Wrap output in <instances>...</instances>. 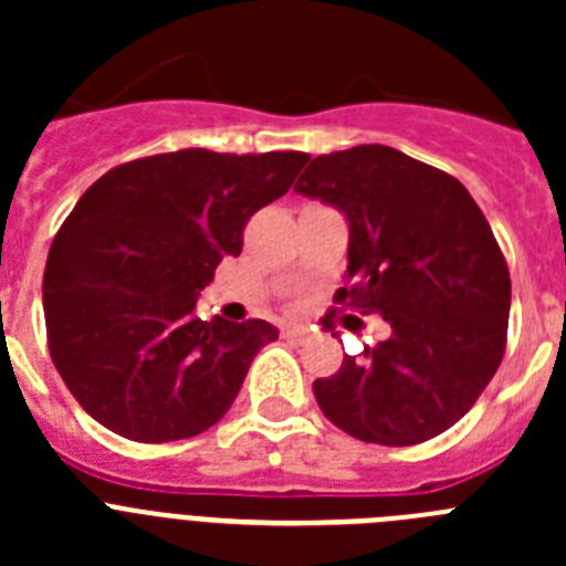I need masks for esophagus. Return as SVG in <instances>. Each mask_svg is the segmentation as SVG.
<instances>
[{"label": "esophagus", "instance_id": "esophagus-1", "mask_svg": "<svg viewBox=\"0 0 566 566\" xmlns=\"http://www.w3.org/2000/svg\"><path fill=\"white\" fill-rule=\"evenodd\" d=\"M283 337L297 339V343H303V339H308V328H303V326H286V328H283Z\"/></svg>", "mask_w": 566, "mask_h": 566}]
</instances>
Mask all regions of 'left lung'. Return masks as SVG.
<instances>
[{
    "mask_svg": "<svg viewBox=\"0 0 566 566\" xmlns=\"http://www.w3.org/2000/svg\"><path fill=\"white\" fill-rule=\"evenodd\" d=\"M348 221L334 300L382 314L391 337L314 379L339 431L388 448L439 437L473 408L507 345L510 272L468 189L382 144L317 155L294 184Z\"/></svg>",
    "mask_w": 566,
    "mask_h": 566,
    "instance_id": "8db88e82",
    "label": "left lung"
}]
</instances>
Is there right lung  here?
I'll return each mask as SVG.
<instances>
[{
  "instance_id": "obj_1",
  "label": "right lung",
  "mask_w": 566,
  "mask_h": 566,
  "mask_svg": "<svg viewBox=\"0 0 566 566\" xmlns=\"http://www.w3.org/2000/svg\"><path fill=\"white\" fill-rule=\"evenodd\" d=\"M306 153L178 149L109 169L53 238L42 300L50 359L90 417L133 442H175L232 408L266 319H201L195 300L249 218Z\"/></svg>"
}]
</instances>
